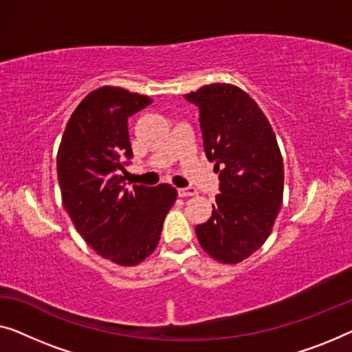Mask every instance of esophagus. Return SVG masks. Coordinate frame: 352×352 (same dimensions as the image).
<instances>
[{"label":"esophagus","mask_w":352,"mask_h":352,"mask_svg":"<svg viewBox=\"0 0 352 352\" xmlns=\"http://www.w3.org/2000/svg\"><path fill=\"white\" fill-rule=\"evenodd\" d=\"M194 194H196L194 188H178V196L180 197H191Z\"/></svg>","instance_id":"34e87169"}]
</instances>
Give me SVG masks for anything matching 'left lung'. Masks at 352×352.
I'll list each match as a JSON object with an SVG mask.
<instances>
[{
    "instance_id": "1",
    "label": "left lung",
    "mask_w": 352,
    "mask_h": 352,
    "mask_svg": "<svg viewBox=\"0 0 352 352\" xmlns=\"http://www.w3.org/2000/svg\"><path fill=\"white\" fill-rule=\"evenodd\" d=\"M199 107L204 150L219 172L212 217L196 226L202 250L239 264L259 250L283 202L285 167L272 124L242 88L210 83L183 94Z\"/></svg>"
}]
</instances>
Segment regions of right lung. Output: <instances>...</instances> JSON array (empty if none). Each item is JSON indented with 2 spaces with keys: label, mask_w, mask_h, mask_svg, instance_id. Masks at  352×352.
<instances>
[{
  "label": "right lung",
  "mask_w": 352,
  "mask_h": 352,
  "mask_svg": "<svg viewBox=\"0 0 352 352\" xmlns=\"http://www.w3.org/2000/svg\"><path fill=\"white\" fill-rule=\"evenodd\" d=\"M153 102L104 85L72 112L56 155L61 201L88 246L118 265H138L160 243L162 223L177 201L174 186L124 188L123 160L133 156L128 117Z\"/></svg>",
  "instance_id": "add662e5"
}]
</instances>
